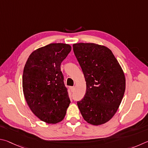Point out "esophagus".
Listing matches in <instances>:
<instances>
[{
    "label": "esophagus",
    "mask_w": 148,
    "mask_h": 148,
    "mask_svg": "<svg viewBox=\"0 0 148 148\" xmlns=\"http://www.w3.org/2000/svg\"><path fill=\"white\" fill-rule=\"evenodd\" d=\"M70 90H71V91L73 92L75 90V87L74 86H72V87H70Z\"/></svg>",
    "instance_id": "1"
}]
</instances>
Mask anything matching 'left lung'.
<instances>
[{"instance_id": "obj_1", "label": "left lung", "mask_w": 148, "mask_h": 148, "mask_svg": "<svg viewBox=\"0 0 148 148\" xmlns=\"http://www.w3.org/2000/svg\"><path fill=\"white\" fill-rule=\"evenodd\" d=\"M83 72L86 91L77 105L84 120L94 125L107 123L117 112L125 90V77L112 52L94 43L73 45Z\"/></svg>"}]
</instances>
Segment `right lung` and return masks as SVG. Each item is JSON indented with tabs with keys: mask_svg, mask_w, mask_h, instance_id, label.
Wrapping results in <instances>:
<instances>
[{
	"mask_svg": "<svg viewBox=\"0 0 148 148\" xmlns=\"http://www.w3.org/2000/svg\"><path fill=\"white\" fill-rule=\"evenodd\" d=\"M71 50L69 44L50 43L34 51L25 64L23 91L26 101L45 123L60 122L69 105L60 65Z\"/></svg>",
	"mask_w": 148,
	"mask_h": 148,
	"instance_id": "right-lung-1",
	"label": "right lung"
}]
</instances>
